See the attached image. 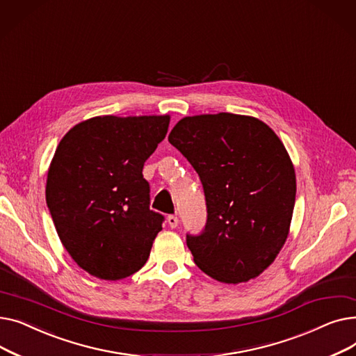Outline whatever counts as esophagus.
Masks as SVG:
<instances>
[{
    "instance_id": "1",
    "label": "esophagus",
    "mask_w": 356,
    "mask_h": 356,
    "mask_svg": "<svg viewBox=\"0 0 356 356\" xmlns=\"http://www.w3.org/2000/svg\"><path fill=\"white\" fill-rule=\"evenodd\" d=\"M167 222H168V225H170V228H177L179 218L176 215H168L167 216Z\"/></svg>"
}]
</instances>
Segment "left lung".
Wrapping results in <instances>:
<instances>
[{
  "label": "left lung",
  "mask_w": 356,
  "mask_h": 356,
  "mask_svg": "<svg viewBox=\"0 0 356 356\" xmlns=\"http://www.w3.org/2000/svg\"><path fill=\"white\" fill-rule=\"evenodd\" d=\"M168 141L200 177L208 220L186 235L195 264L220 283H245L268 268L289 236L296 173L284 144L254 117H184Z\"/></svg>",
  "instance_id": "left-lung-1"
}]
</instances>
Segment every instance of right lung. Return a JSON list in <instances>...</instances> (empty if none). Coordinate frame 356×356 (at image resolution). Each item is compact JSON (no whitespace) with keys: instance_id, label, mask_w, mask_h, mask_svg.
<instances>
[{"instance_id":"1","label":"right lung","mask_w":356,"mask_h":356,"mask_svg":"<svg viewBox=\"0 0 356 356\" xmlns=\"http://www.w3.org/2000/svg\"><path fill=\"white\" fill-rule=\"evenodd\" d=\"M168 124V115L95 117L56 148L47 208L63 247L90 275L115 282L147 263L164 216L149 209L143 167Z\"/></svg>"}]
</instances>
